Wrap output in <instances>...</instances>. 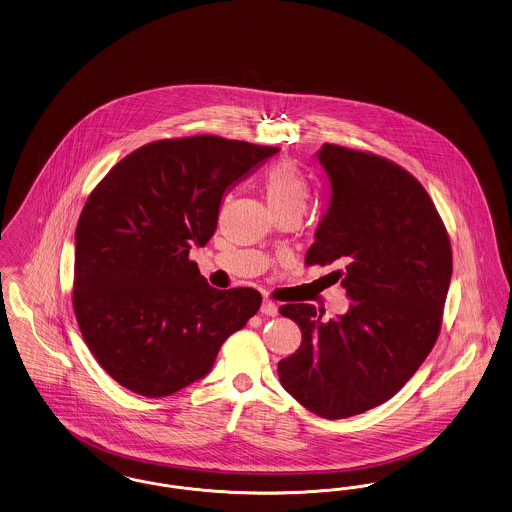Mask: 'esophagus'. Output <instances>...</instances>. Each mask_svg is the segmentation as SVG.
I'll use <instances>...</instances> for the list:
<instances>
[{"mask_svg": "<svg viewBox=\"0 0 512 512\" xmlns=\"http://www.w3.org/2000/svg\"><path fill=\"white\" fill-rule=\"evenodd\" d=\"M260 312L266 313L269 317H275V315L279 313V306H277V304H273V302H269V300H264V302H262Z\"/></svg>", "mask_w": 512, "mask_h": 512, "instance_id": "1", "label": "esophagus"}]
</instances>
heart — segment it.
Segmentation results:
<instances>
[{"label": "heart", "mask_w": 512, "mask_h": 512, "mask_svg": "<svg viewBox=\"0 0 512 512\" xmlns=\"http://www.w3.org/2000/svg\"><path fill=\"white\" fill-rule=\"evenodd\" d=\"M262 187L273 214L289 208H306L308 185L290 162L281 160L269 166L262 178Z\"/></svg>", "instance_id": "obj_1"}]
</instances>
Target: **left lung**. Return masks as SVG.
<instances>
[{
    "instance_id": "left-lung-1",
    "label": "left lung",
    "mask_w": 512,
    "mask_h": 512,
    "mask_svg": "<svg viewBox=\"0 0 512 512\" xmlns=\"http://www.w3.org/2000/svg\"><path fill=\"white\" fill-rule=\"evenodd\" d=\"M331 197L306 264L333 271L352 304L323 321L312 304L281 306L300 348L279 361L283 388L323 419L390 400L434 348L453 260L444 222L423 185L398 164L325 143L317 151Z\"/></svg>"
}]
</instances>
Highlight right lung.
<instances>
[{"mask_svg": "<svg viewBox=\"0 0 512 512\" xmlns=\"http://www.w3.org/2000/svg\"><path fill=\"white\" fill-rule=\"evenodd\" d=\"M279 149L218 135L162 139L122 158L76 225L74 313L91 354L124 388L162 398L210 373L260 310L189 260L216 231L225 193Z\"/></svg>", "mask_w": 512, "mask_h": 512, "instance_id": "1", "label": "right lung"}]
</instances>
